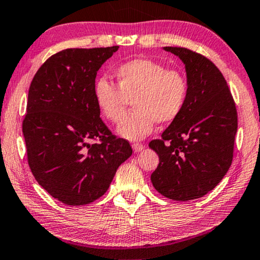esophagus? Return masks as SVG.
Segmentation results:
<instances>
[{
	"label": "esophagus",
	"mask_w": 260,
	"mask_h": 260,
	"mask_svg": "<svg viewBox=\"0 0 260 260\" xmlns=\"http://www.w3.org/2000/svg\"><path fill=\"white\" fill-rule=\"evenodd\" d=\"M132 147H133V150L135 152L142 151L143 149H145V147H143V145H141V143H133V145H132Z\"/></svg>",
	"instance_id": "esophagus-1"
}]
</instances>
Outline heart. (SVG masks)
<instances>
[{
	"label": "heart",
	"mask_w": 260,
	"mask_h": 260,
	"mask_svg": "<svg viewBox=\"0 0 260 260\" xmlns=\"http://www.w3.org/2000/svg\"><path fill=\"white\" fill-rule=\"evenodd\" d=\"M113 75L117 86L100 78L93 88L94 102L101 114L111 122H119L132 101L133 112L118 126L121 138L138 141L151 134L155 123L169 125L185 109L188 81L179 69H168L158 61L139 57L119 64Z\"/></svg>",
	"instance_id": "obj_1"
}]
</instances>
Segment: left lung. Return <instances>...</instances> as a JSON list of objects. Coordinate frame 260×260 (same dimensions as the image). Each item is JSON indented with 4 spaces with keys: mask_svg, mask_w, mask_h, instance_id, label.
Listing matches in <instances>:
<instances>
[{
    "mask_svg": "<svg viewBox=\"0 0 260 260\" xmlns=\"http://www.w3.org/2000/svg\"><path fill=\"white\" fill-rule=\"evenodd\" d=\"M183 61L188 81L185 109L160 139L151 174L156 191L169 199L201 198L219 184L233 160L237 111L222 73L207 57L184 47H164Z\"/></svg>",
    "mask_w": 260,
    "mask_h": 260,
    "instance_id": "obj_1",
    "label": "left lung"
}]
</instances>
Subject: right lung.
<instances>
[{
  "instance_id": "right-lung-1",
  "label": "right lung",
  "mask_w": 260,
  "mask_h": 260,
  "mask_svg": "<svg viewBox=\"0 0 260 260\" xmlns=\"http://www.w3.org/2000/svg\"><path fill=\"white\" fill-rule=\"evenodd\" d=\"M118 48L63 49L45 61L28 89L23 120L28 166L40 186L66 205L101 198L133 152L103 122L93 96L97 72Z\"/></svg>"
}]
</instances>
